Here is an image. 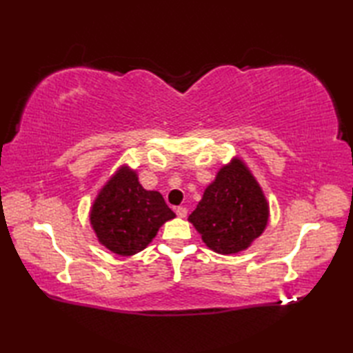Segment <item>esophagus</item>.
<instances>
[{"instance_id":"1","label":"esophagus","mask_w":353,"mask_h":353,"mask_svg":"<svg viewBox=\"0 0 353 353\" xmlns=\"http://www.w3.org/2000/svg\"><path fill=\"white\" fill-rule=\"evenodd\" d=\"M176 214H177L179 219H185V216L188 215V209L183 208V206H179V208L176 209Z\"/></svg>"}]
</instances>
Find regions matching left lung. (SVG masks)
Wrapping results in <instances>:
<instances>
[{"instance_id":"1","label":"left lung","mask_w":353,"mask_h":353,"mask_svg":"<svg viewBox=\"0 0 353 353\" xmlns=\"http://www.w3.org/2000/svg\"><path fill=\"white\" fill-rule=\"evenodd\" d=\"M209 249L232 254L245 250L268 221V203L256 179L241 159L216 172L188 216Z\"/></svg>"}]
</instances>
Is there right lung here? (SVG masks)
Listing matches in <instances>:
<instances>
[{"instance_id":"obj_1","label":"right lung","mask_w":353,"mask_h":353,"mask_svg":"<svg viewBox=\"0 0 353 353\" xmlns=\"http://www.w3.org/2000/svg\"><path fill=\"white\" fill-rule=\"evenodd\" d=\"M174 216L161 194L142 188L137 171L125 165L103 186L91 208L99 241L121 256L144 250L162 224Z\"/></svg>"}]
</instances>
